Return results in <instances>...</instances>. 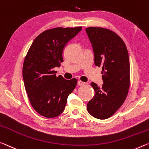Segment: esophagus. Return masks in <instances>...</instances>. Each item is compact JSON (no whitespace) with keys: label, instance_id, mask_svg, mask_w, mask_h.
<instances>
[{"label":"esophagus","instance_id":"obj_1","mask_svg":"<svg viewBox=\"0 0 149 149\" xmlns=\"http://www.w3.org/2000/svg\"><path fill=\"white\" fill-rule=\"evenodd\" d=\"M77 84L79 85V86H84L85 83L82 81H81V80H79V81L77 82Z\"/></svg>","mask_w":149,"mask_h":149}]
</instances>
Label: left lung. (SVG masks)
I'll return each mask as SVG.
<instances>
[{
  "mask_svg": "<svg viewBox=\"0 0 149 149\" xmlns=\"http://www.w3.org/2000/svg\"><path fill=\"white\" fill-rule=\"evenodd\" d=\"M94 55V64L102 69L103 84L92 82L95 94L87 104L94 118H109L123 104L130 84V58L126 45L118 35L108 29L86 28Z\"/></svg>",
  "mask_w": 149,
  "mask_h": 149,
  "instance_id": "obj_1",
  "label": "left lung"
}]
</instances>
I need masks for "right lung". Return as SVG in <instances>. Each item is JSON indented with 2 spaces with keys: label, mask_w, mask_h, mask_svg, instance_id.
<instances>
[{
  "label": "right lung",
  "mask_w": 149,
  "mask_h": 149,
  "mask_svg": "<svg viewBox=\"0 0 149 149\" xmlns=\"http://www.w3.org/2000/svg\"><path fill=\"white\" fill-rule=\"evenodd\" d=\"M81 30L82 27H77L45 30L34 40L27 53L22 69L24 86L31 106L45 118L59 116L76 87V79L57 77L53 69L60 67L65 45Z\"/></svg>",
  "instance_id": "right-lung-1"
}]
</instances>
